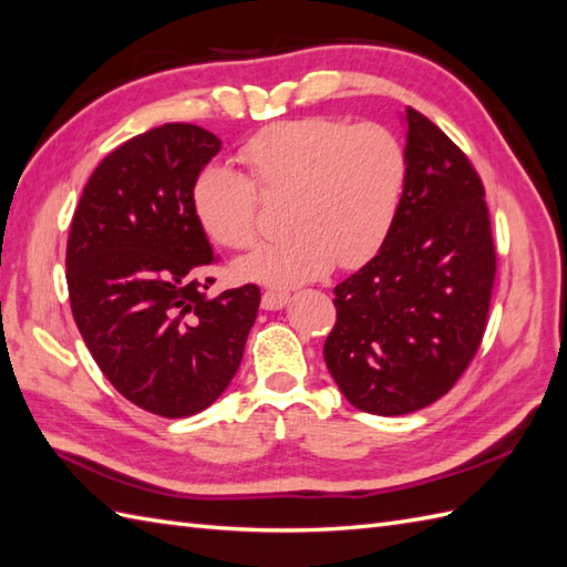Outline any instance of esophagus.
Instances as JSON below:
<instances>
[{"instance_id":"esophagus-1","label":"esophagus","mask_w":567,"mask_h":567,"mask_svg":"<svg viewBox=\"0 0 567 567\" xmlns=\"http://www.w3.org/2000/svg\"><path fill=\"white\" fill-rule=\"evenodd\" d=\"M288 300H291V293H286V291H265L261 293V308L281 310Z\"/></svg>"}]
</instances>
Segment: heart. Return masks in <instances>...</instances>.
<instances>
[{
    "label": "heart",
    "mask_w": 567,
    "mask_h": 567,
    "mask_svg": "<svg viewBox=\"0 0 567 567\" xmlns=\"http://www.w3.org/2000/svg\"><path fill=\"white\" fill-rule=\"evenodd\" d=\"M247 175L209 168L192 189L204 233L228 250L259 238L261 198L286 202V238L236 261L238 279L276 288L358 269L375 257L396 220L406 185V154L375 122L331 117L276 122L240 148Z\"/></svg>",
    "instance_id": "1"
}]
</instances>
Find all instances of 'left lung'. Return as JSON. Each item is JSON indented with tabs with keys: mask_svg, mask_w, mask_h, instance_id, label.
Wrapping results in <instances>:
<instances>
[{
	"mask_svg": "<svg viewBox=\"0 0 567 567\" xmlns=\"http://www.w3.org/2000/svg\"><path fill=\"white\" fill-rule=\"evenodd\" d=\"M406 185L382 250L334 288L324 363L349 402L402 416L447 394L488 324L486 189L450 136L406 107Z\"/></svg>",
	"mask_w": 567,
	"mask_h": 567,
	"instance_id": "8db88e82",
	"label": "left lung"
}]
</instances>
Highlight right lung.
I'll use <instances>...</instances> for the list:
<instances>
[{"label":"right lung","mask_w":567,"mask_h":567,"mask_svg":"<svg viewBox=\"0 0 567 567\" xmlns=\"http://www.w3.org/2000/svg\"><path fill=\"white\" fill-rule=\"evenodd\" d=\"M220 140L168 122L107 154L72 218L66 286L76 327L110 384L144 411L185 419L236 375L259 288L202 293L216 265L192 189Z\"/></svg>","instance_id":"right-lung-1"}]
</instances>
